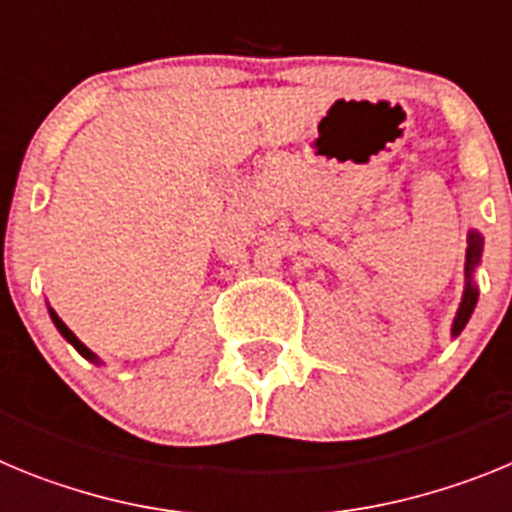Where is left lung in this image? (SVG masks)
<instances>
[{"label":"left lung","mask_w":512,"mask_h":512,"mask_svg":"<svg viewBox=\"0 0 512 512\" xmlns=\"http://www.w3.org/2000/svg\"><path fill=\"white\" fill-rule=\"evenodd\" d=\"M467 264H464V277H467V284H464V297H461V305L456 310V318L454 325H451V338H456L464 330V325L469 323L472 318L474 305H477V297H479V289L474 287L472 282V274L479 264V256H482V235L477 230H469V238H467Z\"/></svg>","instance_id":"left-lung-1"}]
</instances>
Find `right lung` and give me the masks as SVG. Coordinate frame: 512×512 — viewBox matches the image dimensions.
<instances>
[{
  "instance_id": "1",
  "label": "right lung",
  "mask_w": 512,
  "mask_h": 512,
  "mask_svg": "<svg viewBox=\"0 0 512 512\" xmlns=\"http://www.w3.org/2000/svg\"><path fill=\"white\" fill-rule=\"evenodd\" d=\"M48 312H51V320H53V325H56V328H58V333H61V336L66 338V341H69L71 346H74L76 351H79V354L84 356V359H87V361H92V364H102V361H99V356H97V354H92V351H89V348L84 346V343H81L79 338H76L74 333H71L69 328H66V323H63V320L58 318V315H56V312L51 310V307H48Z\"/></svg>"
}]
</instances>
